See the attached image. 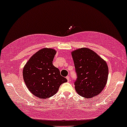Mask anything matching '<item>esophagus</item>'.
I'll use <instances>...</instances> for the list:
<instances>
[{
    "mask_svg": "<svg viewBox=\"0 0 127 127\" xmlns=\"http://www.w3.org/2000/svg\"><path fill=\"white\" fill-rule=\"evenodd\" d=\"M66 79H67V80L68 82L70 81V79H69V76H66Z\"/></svg>",
    "mask_w": 127,
    "mask_h": 127,
    "instance_id": "34e87169",
    "label": "esophagus"
}]
</instances>
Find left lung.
<instances>
[{"label": "left lung", "mask_w": 127, "mask_h": 127, "mask_svg": "<svg viewBox=\"0 0 127 127\" xmlns=\"http://www.w3.org/2000/svg\"><path fill=\"white\" fill-rule=\"evenodd\" d=\"M71 56L77 76L74 82L77 93L87 98L99 95L107 82L108 67L107 62L88 48L73 51Z\"/></svg>", "instance_id": "8db88e82"}]
</instances>
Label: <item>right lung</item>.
<instances>
[{"label": "right lung", "mask_w": 127, "mask_h": 127, "mask_svg": "<svg viewBox=\"0 0 127 127\" xmlns=\"http://www.w3.org/2000/svg\"><path fill=\"white\" fill-rule=\"evenodd\" d=\"M55 50L44 48L34 54L23 69V77L27 87L34 96L47 99L55 95L61 85L67 82L53 65Z\"/></svg>", "instance_id": "obj_1"}]
</instances>
